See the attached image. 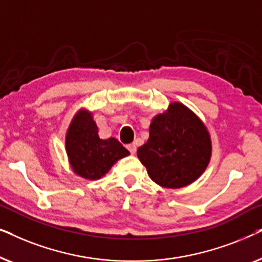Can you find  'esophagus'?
<instances>
[{
    "mask_svg": "<svg viewBox=\"0 0 262 262\" xmlns=\"http://www.w3.org/2000/svg\"><path fill=\"white\" fill-rule=\"evenodd\" d=\"M127 149L131 154H135L136 150H137V146H136L135 143H131V144H127Z\"/></svg>",
    "mask_w": 262,
    "mask_h": 262,
    "instance_id": "34e87169",
    "label": "esophagus"
}]
</instances>
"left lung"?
<instances>
[{
  "label": "left lung",
  "instance_id": "1",
  "mask_svg": "<svg viewBox=\"0 0 262 262\" xmlns=\"http://www.w3.org/2000/svg\"><path fill=\"white\" fill-rule=\"evenodd\" d=\"M137 156L150 179L162 187L180 188L195 181L211 157L209 132L198 117L182 103L154 118L149 139Z\"/></svg>",
  "mask_w": 262,
  "mask_h": 262
}]
</instances>
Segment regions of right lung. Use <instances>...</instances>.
Returning a JSON list of instances; mask_svg holds the SVG:
<instances>
[{
	"instance_id": "add662e5",
	"label": "right lung",
	"mask_w": 262,
	"mask_h": 262,
	"mask_svg": "<svg viewBox=\"0 0 262 262\" xmlns=\"http://www.w3.org/2000/svg\"><path fill=\"white\" fill-rule=\"evenodd\" d=\"M67 152L75 173L89 180L103 177L130 154L116 138L100 139L92 114L85 112L78 113L68 130Z\"/></svg>"
}]
</instances>
